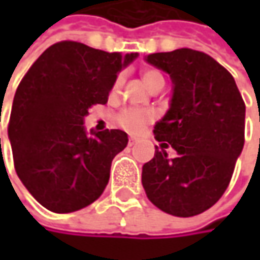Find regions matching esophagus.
Segmentation results:
<instances>
[{
	"label": "esophagus",
	"mask_w": 260,
	"mask_h": 260,
	"mask_svg": "<svg viewBox=\"0 0 260 260\" xmlns=\"http://www.w3.org/2000/svg\"><path fill=\"white\" fill-rule=\"evenodd\" d=\"M136 142H137V139H136V137H130V139H128V146H133Z\"/></svg>",
	"instance_id": "34e87169"
}]
</instances>
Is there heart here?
I'll return each mask as SVG.
<instances>
[{
	"label": "heart",
	"mask_w": 260,
	"mask_h": 260,
	"mask_svg": "<svg viewBox=\"0 0 260 260\" xmlns=\"http://www.w3.org/2000/svg\"><path fill=\"white\" fill-rule=\"evenodd\" d=\"M142 79L145 82V85L150 89L155 91L157 88L164 86V76L160 75L157 71L153 69H147L142 74ZM124 82V75L118 74L115 76L114 82H113V92H117ZM117 123L120 127H123L124 130L130 132V133H139L143 127H145L150 120H152V113L147 110H137V108H125L120 114L117 115Z\"/></svg>",
	"instance_id": "1"
}]
</instances>
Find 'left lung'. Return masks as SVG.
<instances>
[{"instance_id": "left-lung-1", "label": "left lung", "mask_w": 260, "mask_h": 260, "mask_svg": "<svg viewBox=\"0 0 260 260\" xmlns=\"http://www.w3.org/2000/svg\"><path fill=\"white\" fill-rule=\"evenodd\" d=\"M146 60L172 79L171 107L153 133L178 156L171 159L156 146L153 159L143 165L142 184L168 214H201L230 184L245 145V101L232 74L204 52L184 47Z\"/></svg>"}]
</instances>
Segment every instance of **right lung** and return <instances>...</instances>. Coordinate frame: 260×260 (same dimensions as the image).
<instances>
[{
	"instance_id": "obj_1",
	"label": "right lung",
	"mask_w": 260,
	"mask_h": 260,
	"mask_svg": "<svg viewBox=\"0 0 260 260\" xmlns=\"http://www.w3.org/2000/svg\"><path fill=\"white\" fill-rule=\"evenodd\" d=\"M136 57L63 40L46 49L21 79L8 137L15 172L47 210L74 213L104 192L127 133L107 128L88 135L84 118L92 105L108 101L117 74Z\"/></svg>"
}]
</instances>
